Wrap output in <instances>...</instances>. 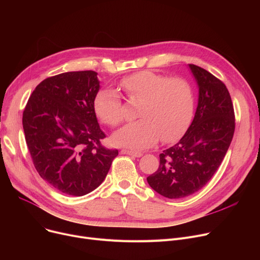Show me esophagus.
Listing matches in <instances>:
<instances>
[{
  "instance_id": "1",
  "label": "esophagus",
  "mask_w": 260,
  "mask_h": 260,
  "mask_svg": "<svg viewBox=\"0 0 260 260\" xmlns=\"http://www.w3.org/2000/svg\"><path fill=\"white\" fill-rule=\"evenodd\" d=\"M121 153H122V154H125V155L133 156V157H137V158L142 156V153H140V152H135V151H129V149H122Z\"/></svg>"
}]
</instances>
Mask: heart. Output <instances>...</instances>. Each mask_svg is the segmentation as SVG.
Here are the masks:
<instances>
[{
  "label": "heart",
  "mask_w": 260,
  "mask_h": 260,
  "mask_svg": "<svg viewBox=\"0 0 260 260\" xmlns=\"http://www.w3.org/2000/svg\"><path fill=\"white\" fill-rule=\"evenodd\" d=\"M132 99L141 100L138 117L113 135L120 146L143 149L153 146L160 138L171 142L186 132L194 116L195 100L187 81L180 78L143 71L123 79L120 83ZM94 112L108 126H117L124 119L120 93L102 89L93 101Z\"/></svg>",
  "instance_id": "1"
}]
</instances>
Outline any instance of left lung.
Instances as JSON below:
<instances>
[{
	"label": "left lung",
	"instance_id": "left-lung-1",
	"mask_svg": "<svg viewBox=\"0 0 260 260\" xmlns=\"http://www.w3.org/2000/svg\"><path fill=\"white\" fill-rule=\"evenodd\" d=\"M188 67L199 90L195 117L180 141L159 155L158 170L146 178L149 186L170 199L192 195L211 180L235 131L234 107L226 86L203 68Z\"/></svg>",
	"mask_w": 260,
	"mask_h": 260
}]
</instances>
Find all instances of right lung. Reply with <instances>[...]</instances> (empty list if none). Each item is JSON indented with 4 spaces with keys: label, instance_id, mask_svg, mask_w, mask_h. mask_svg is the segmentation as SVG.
Wrapping results in <instances>:
<instances>
[{
    "label": "right lung",
    "instance_id": "obj_1",
    "mask_svg": "<svg viewBox=\"0 0 260 260\" xmlns=\"http://www.w3.org/2000/svg\"><path fill=\"white\" fill-rule=\"evenodd\" d=\"M97 73H63L43 80L23 113V128L34 166L61 193L83 196L105 179L117 149L101 145L105 134L93 101L100 89Z\"/></svg>",
    "mask_w": 260,
    "mask_h": 260
}]
</instances>
